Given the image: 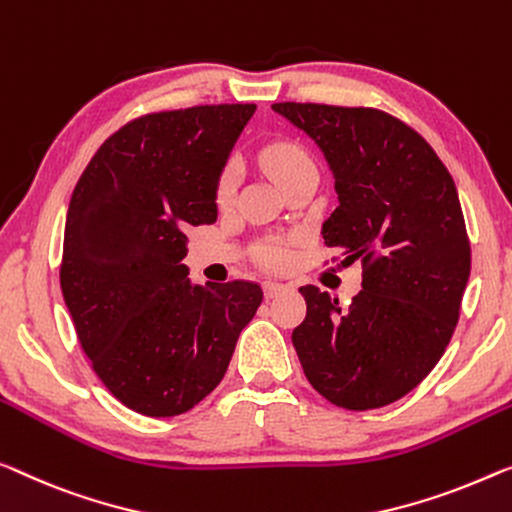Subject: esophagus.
<instances>
[{
  "mask_svg": "<svg viewBox=\"0 0 512 512\" xmlns=\"http://www.w3.org/2000/svg\"><path fill=\"white\" fill-rule=\"evenodd\" d=\"M262 287H264L266 299H276V296H280L287 289V285H282V282H271V280H266Z\"/></svg>",
  "mask_w": 512,
  "mask_h": 512,
  "instance_id": "obj_1",
  "label": "esophagus"
}]
</instances>
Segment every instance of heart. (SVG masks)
Segmentation results:
<instances>
[{"mask_svg": "<svg viewBox=\"0 0 512 512\" xmlns=\"http://www.w3.org/2000/svg\"><path fill=\"white\" fill-rule=\"evenodd\" d=\"M259 160H262L264 172L269 174L280 188H285L289 181H294L305 172H317L315 163H312V158L308 156V151L292 140L269 142L262 149V154H259ZM232 193H234V170L232 167H225L216 186L218 204L230 202ZM262 262L269 266V269H285V266L292 262V253H289L282 243H269V246H264L262 250Z\"/></svg>", "mask_w": 512, "mask_h": 512, "instance_id": "heart-1", "label": "heart"}]
</instances>
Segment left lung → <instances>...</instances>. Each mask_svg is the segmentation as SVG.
Returning a JSON list of instances; mask_svg holds the SVG:
<instances>
[{
    "instance_id": "left-lung-1",
    "label": "left lung",
    "mask_w": 512,
    "mask_h": 512,
    "mask_svg": "<svg viewBox=\"0 0 512 512\" xmlns=\"http://www.w3.org/2000/svg\"><path fill=\"white\" fill-rule=\"evenodd\" d=\"M329 163L338 207L324 246L363 264L347 308L303 285L308 312L292 333L312 388L335 407L368 411L430 375L460 319L471 246L451 172L414 128L377 108L273 103ZM335 259V257H333Z\"/></svg>"
}]
</instances>
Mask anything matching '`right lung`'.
<instances>
[{
    "instance_id": "1",
    "label": "right lung",
    "mask_w": 512,
    "mask_h": 512,
    "mask_svg": "<svg viewBox=\"0 0 512 512\" xmlns=\"http://www.w3.org/2000/svg\"><path fill=\"white\" fill-rule=\"evenodd\" d=\"M253 103L142 114L101 144L68 204L59 282L105 388L137 414L193 409L220 384L262 303L250 280L190 285L186 232L218 218L216 186Z\"/></svg>"
}]
</instances>
